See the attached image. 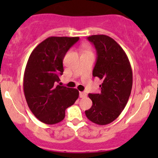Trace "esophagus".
<instances>
[{"mask_svg":"<svg viewBox=\"0 0 158 158\" xmlns=\"http://www.w3.org/2000/svg\"><path fill=\"white\" fill-rule=\"evenodd\" d=\"M87 94L85 92H79V97L80 98H84V97H86Z\"/></svg>","mask_w":158,"mask_h":158,"instance_id":"esophagus-1","label":"esophagus"}]
</instances>
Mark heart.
<instances>
[{"label":"heart","mask_w":158,"mask_h":158,"mask_svg":"<svg viewBox=\"0 0 158 158\" xmlns=\"http://www.w3.org/2000/svg\"><path fill=\"white\" fill-rule=\"evenodd\" d=\"M85 49H87V48H85Z\"/></svg>","instance_id":"1"}]
</instances>
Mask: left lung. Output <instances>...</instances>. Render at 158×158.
Wrapping results in <instances>:
<instances>
[{
	"label": "left lung",
	"mask_w": 158,
	"mask_h": 158,
	"mask_svg": "<svg viewBox=\"0 0 158 158\" xmlns=\"http://www.w3.org/2000/svg\"><path fill=\"white\" fill-rule=\"evenodd\" d=\"M97 52L92 76L102 81L101 92L89 94L92 106L85 111L89 120L105 125L115 120L128 101L132 88V70L128 56L115 40L106 35L87 37Z\"/></svg>",
	"instance_id": "left-lung-1"
}]
</instances>
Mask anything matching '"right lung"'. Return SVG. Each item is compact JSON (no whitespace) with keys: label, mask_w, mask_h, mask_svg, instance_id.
<instances>
[{"label":"right lung","mask_w":158,"mask_h":158,"mask_svg":"<svg viewBox=\"0 0 158 158\" xmlns=\"http://www.w3.org/2000/svg\"><path fill=\"white\" fill-rule=\"evenodd\" d=\"M79 37L50 36L33 50L23 76V91L30 111L40 122L54 125L79 97L76 89L56 85L63 75V61Z\"/></svg>","instance_id":"obj_1"}]
</instances>
